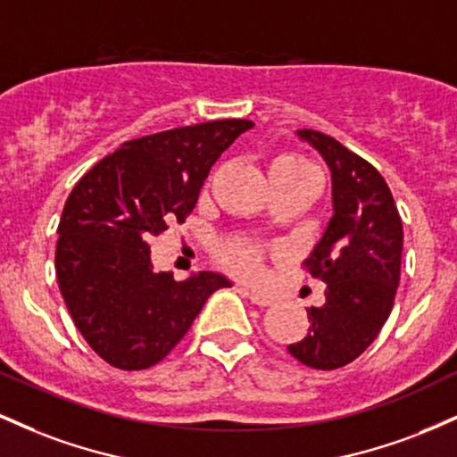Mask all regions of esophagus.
Wrapping results in <instances>:
<instances>
[{"mask_svg":"<svg viewBox=\"0 0 457 457\" xmlns=\"http://www.w3.org/2000/svg\"><path fill=\"white\" fill-rule=\"evenodd\" d=\"M240 292H243V295L249 298V301L253 303V305H258V307H269V305H272V303H275V296L266 295V292L253 290V287H243V286H240Z\"/></svg>","mask_w":457,"mask_h":457,"instance_id":"1","label":"esophagus"}]
</instances>
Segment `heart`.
I'll list each match as a JSON object with an SVG mask.
<instances>
[{
  "mask_svg": "<svg viewBox=\"0 0 457 457\" xmlns=\"http://www.w3.org/2000/svg\"><path fill=\"white\" fill-rule=\"evenodd\" d=\"M270 178H313L318 180L316 170L309 161L298 154H281L270 162ZM219 258L228 269L243 277H255L260 270V262L264 258V249L253 243H225L219 249Z\"/></svg>",
  "mask_w": 457,
  "mask_h": 457,
  "instance_id": "b5f03b06",
  "label": "heart"
}]
</instances>
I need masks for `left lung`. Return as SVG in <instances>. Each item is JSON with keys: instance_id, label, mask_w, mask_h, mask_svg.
<instances>
[{"instance_id": "8db88e82", "label": "left lung", "mask_w": 457, "mask_h": 457, "mask_svg": "<svg viewBox=\"0 0 457 457\" xmlns=\"http://www.w3.org/2000/svg\"><path fill=\"white\" fill-rule=\"evenodd\" d=\"M298 135L328 162L333 217L305 262L309 275L327 283V301L307 309V335L287 353L313 370H337L363 354L389 318L400 286L402 217L371 162L320 130Z\"/></svg>"}]
</instances>
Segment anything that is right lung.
Wrapping results in <instances>:
<instances>
[{"instance_id": "1", "label": "right lung", "mask_w": 457, "mask_h": 457, "mask_svg": "<svg viewBox=\"0 0 457 457\" xmlns=\"http://www.w3.org/2000/svg\"><path fill=\"white\" fill-rule=\"evenodd\" d=\"M251 127V120H212L130 139L68 195L57 225V283L79 333L109 365H156L206 298L232 286L217 272L187 281L154 272L150 240L187 221L211 167Z\"/></svg>"}]
</instances>
